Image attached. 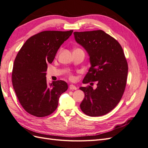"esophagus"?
<instances>
[{
  "label": "esophagus",
  "instance_id": "esophagus-1",
  "mask_svg": "<svg viewBox=\"0 0 148 148\" xmlns=\"http://www.w3.org/2000/svg\"><path fill=\"white\" fill-rule=\"evenodd\" d=\"M69 88H70V90H76V89H77V88L76 87L75 85H73V84H70L69 85Z\"/></svg>",
  "mask_w": 148,
  "mask_h": 148
}]
</instances>
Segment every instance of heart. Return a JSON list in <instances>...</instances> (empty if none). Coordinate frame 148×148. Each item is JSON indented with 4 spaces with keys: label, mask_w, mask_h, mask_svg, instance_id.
<instances>
[{
    "label": "heart",
    "mask_w": 148,
    "mask_h": 148,
    "mask_svg": "<svg viewBox=\"0 0 148 148\" xmlns=\"http://www.w3.org/2000/svg\"><path fill=\"white\" fill-rule=\"evenodd\" d=\"M70 78H73V77H72V76H71V77H70Z\"/></svg>",
    "instance_id": "obj_1"
}]
</instances>
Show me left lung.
<instances>
[{
	"mask_svg": "<svg viewBox=\"0 0 148 148\" xmlns=\"http://www.w3.org/2000/svg\"><path fill=\"white\" fill-rule=\"evenodd\" d=\"M73 34L76 42L88 53L91 64L83 83L97 82L96 89L79 88L84 93L80 108L91 117L106 115L119 104L126 86L128 69L122 47L102 30Z\"/></svg>",
	"mask_w": 148,
	"mask_h": 148,
	"instance_id": "8db88e82",
	"label": "left lung"
}]
</instances>
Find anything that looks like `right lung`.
Here are the masks:
<instances>
[{
  "label": "right lung",
  "mask_w": 148,
  "mask_h": 148,
  "mask_svg": "<svg viewBox=\"0 0 148 148\" xmlns=\"http://www.w3.org/2000/svg\"><path fill=\"white\" fill-rule=\"evenodd\" d=\"M73 31H42L29 38L17 53L12 84L20 103L29 114L38 117L51 114L57 109L60 96L68 89L62 80L48 84L46 72L47 64L52 63Z\"/></svg>",
  "instance_id": "add662e5"
}]
</instances>
